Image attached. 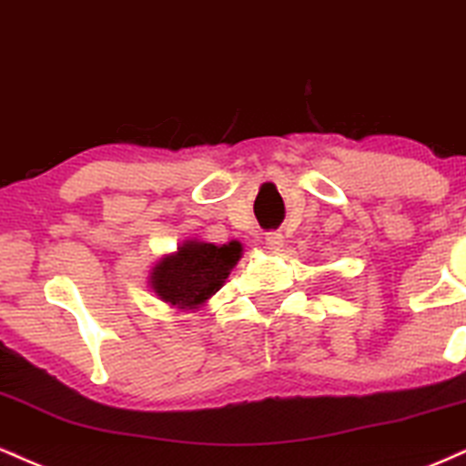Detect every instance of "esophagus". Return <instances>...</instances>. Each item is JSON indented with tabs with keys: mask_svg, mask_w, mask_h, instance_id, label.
<instances>
[{
	"mask_svg": "<svg viewBox=\"0 0 466 466\" xmlns=\"http://www.w3.org/2000/svg\"><path fill=\"white\" fill-rule=\"evenodd\" d=\"M283 242H286V239H283L281 233H266V248L270 250V253H279V250L283 248Z\"/></svg>",
	"mask_w": 466,
	"mask_h": 466,
	"instance_id": "1",
	"label": "esophagus"
}]
</instances>
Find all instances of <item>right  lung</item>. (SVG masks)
<instances>
[{"label": "right lung", "instance_id": "obj_1", "mask_svg": "<svg viewBox=\"0 0 466 466\" xmlns=\"http://www.w3.org/2000/svg\"><path fill=\"white\" fill-rule=\"evenodd\" d=\"M244 246L238 239L211 244L185 239L174 253L163 255L147 275V286L169 308L196 311L224 286L231 270L242 259Z\"/></svg>", "mask_w": 466, "mask_h": 466}]
</instances>
